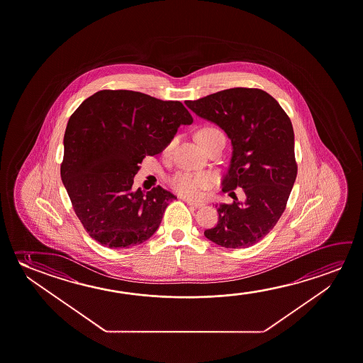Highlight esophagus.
<instances>
[{"mask_svg":"<svg viewBox=\"0 0 363 363\" xmlns=\"http://www.w3.org/2000/svg\"><path fill=\"white\" fill-rule=\"evenodd\" d=\"M187 202V205H190V206L195 207V208H201V207L205 206V203H200V202L191 201V200H186Z\"/></svg>","mask_w":363,"mask_h":363,"instance_id":"34e87169","label":"esophagus"}]
</instances>
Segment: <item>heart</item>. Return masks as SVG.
Listing matches in <instances>:
<instances>
[{
  "label": "heart",
  "mask_w": 363,
  "mask_h": 363,
  "mask_svg": "<svg viewBox=\"0 0 363 363\" xmlns=\"http://www.w3.org/2000/svg\"><path fill=\"white\" fill-rule=\"evenodd\" d=\"M197 140L200 142V145L207 150L212 143L218 140H225V135L220 129L206 127L197 133ZM176 142L177 138L169 140L164 147L163 153L169 155ZM211 184L212 177L207 173L179 172L169 179V186L172 187V190L177 192L179 195L189 197V199L200 197L202 195V191L207 190Z\"/></svg>",
  "instance_id": "obj_1"
}]
</instances>
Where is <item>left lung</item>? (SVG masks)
I'll use <instances>...</instances> for the list:
<instances>
[{"mask_svg": "<svg viewBox=\"0 0 363 363\" xmlns=\"http://www.w3.org/2000/svg\"><path fill=\"white\" fill-rule=\"evenodd\" d=\"M184 103L196 116L218 124L233 145L223 191L234 201L218 203V223L205 236L228 249L255 245L278 223L296 182L289 117L272 95L252 88L221 90ZM236 186L245 191V202L232 192Z\"/></svg>", "mask_w": 363, "mask_h": 363, "instance_id": "1", "label": "left lung"}]
</instances>
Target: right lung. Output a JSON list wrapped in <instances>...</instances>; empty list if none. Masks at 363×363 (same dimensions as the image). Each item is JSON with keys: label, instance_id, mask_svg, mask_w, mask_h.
Listing matches in <instances>:
<instances>
[{"label": "right lung", "instance_id": "right-lung-1", "mask_svg": "<svg viewBox=\"0 0 363 363\" xmlns=\"http://www.w3.org/2000/svg\"><path fill=\"white\" fill-rule=\"evenodd\" d=\"M194 122L181 101L132 90H101L67 122L60 174L84 229L95 241L127 249L160 228L168 202L161 186L132 190L145 156L164 150L179 125Z\"/></svg>", "mask_w": 363, "mask_h": 363}]
</instances>
